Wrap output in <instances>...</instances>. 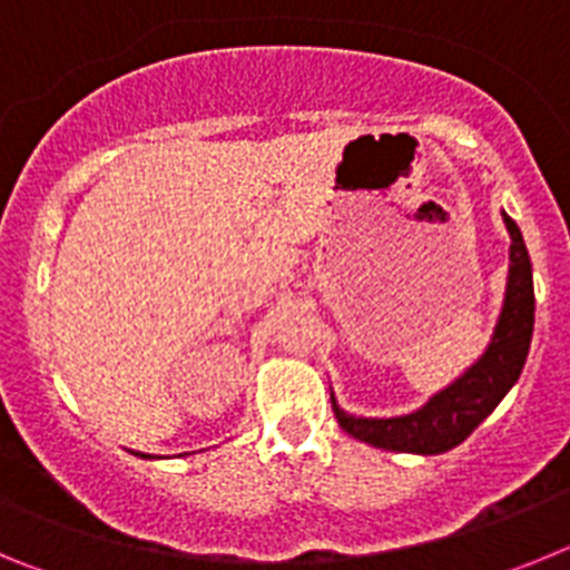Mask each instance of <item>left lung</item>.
I'll return each mask as SVG.
<instances>
[{
    "label": "left lung",
    "mask_w": 570,
    "mask_h": 570,
    "mask_svg": "<svg viewBox=\"0 0 570 570\" xmlns=\"http://www.w3.org/2000/svg\"><path fill=\"white\" fill-rule=\"evenodd\" d=\"M502 223L511 236L505 299H502L500 320L493 325L491 342L480 360L465 367L451 385L428 396L425 405L411 414H347L331 391L334 414L345 434L374 448L396 451V454H445L465 442L473 434V428H480V422L488 420L493 407L500 405L508 391L517 385L533 336V274L522 230L505 210H502Z\"/></svg>",
    "instance_id": "1"
}]
</instances>
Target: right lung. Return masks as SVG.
I'll use <instances>...</instances> for the list:
<instances>
[{
    "instance_id": "add662e5",
    "label": "right lung",
    "mask_w": 570,
    "mask_h": 570,
    "mask_svg": "<svg viewBox=\"0 0 570 570\" xmlns=\"http://www.w3.org/2000/svg\"><path fill=\"white\" fill-rule=\"evenodd\" d=\"M134 454H136V456H142V460H154V456H150V454H139V451H134Z\"/></svg>"
}]
</instances>
